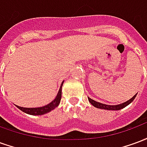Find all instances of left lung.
I'll use <instances>...</instances> for the list:
<instances>
[{"mask_svg":"<svg viewBox=\"0 0 147 147\" xmlns=\"http://www.w3.org/2000/svg\"><path fill=\"white\" fill-rule=\"evenodd\" d=\"M136 95H137V94H135V95L133 96L131 98L129 99L128 101H127V102H123V103H121V104H119V105H105V104H102V103L96 102V101H94V100L90 98L89 97H88V100H89V102H90V104H91V105H94V107H96V108H98V109H105V110H120V109H121L126 107L127 105H129L130 103H131V102H133V100L136 98Z\"/></svg>","mask_w":147,"mask_h":147,"instance_id":"left-lung-1","label":"left lung"}]
</instances>
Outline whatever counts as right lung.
<instances>
[{
  "instance_id": "1",
  "label": "right lung",
  "mask_w": 147,
  "mask_h": 147,
  "mask_svg": "<svg viewBox=\"0 0 147 147\" xmlns=\"http://www.w3.org/2000/svg\"><path fill=\"white\" fill-rule=\"evenodd\" d=\"M64 82V81H63L61 83V87H60L59 91H58L57 94L54 100L52 101L48 105L42 106V107H38V108H24V107H20V106H18V105H16V107L18 109H20L21 111H23L25 113L34 115V116H39V115H43V114L49 113L50 111L53 110L56 107H57L59 104H60V102H61V90H62V86H63Z\"/></svg>"
}]
</instances>
